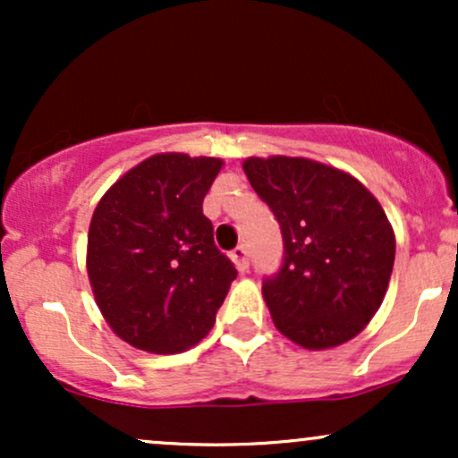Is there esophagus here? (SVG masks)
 <instances>
[{
  "mask_svg": "<svg viewBox=\"0 0 458 458\" xmlns=\"http://www.w3.org/2000/svg\"><path fill=\"white\" fill-rule=\"evenodd\" d=\"M230 259H233L236 269H239L241 273H245L247 269H250V256H247V247L245 245L234 247L233 254H230Z\"/></svg>",
  "mask_w": 458,
  "mask_h": 458,
  "instance_id": "34e87169",
  "label": "esophagus"
}]
</instances>
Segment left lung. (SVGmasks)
<instances>
[{"instance_id": "1", "label": "left lung", "mask_w": 458, "mask_h": 458, "mask_svg": "<svg viewBox=\"0 0 458 458\" xmlns=\"http://www.w3.org/2000/svg\"><path fill=\"white\" fill-rule=\"evenodd\" d=\"M243 170L282 230V267L262 282L276 327L312 351L355 338L386 297L396 254L381 204L357 178L303 157H250Z\"/></svg>"}]
</instances>
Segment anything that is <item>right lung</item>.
<instances>
[{
  "label": "right lung",
  "instance_id": "obj_1",
  "mask_svg": "<svg viewBox=\"0 0 458 458\" xmlns=\"http://www.w3.org/2000/svg\"><path fill=\"white\" fill-rule=\"evenodd\" d=\"M224 161L152 155L97 204L88 233V277L115 335L148 353H181L215 325L234 265L202 213Z\"/></svg>",
  "mask_w": 458,
  "mask_h": 458
}]
</instances>
